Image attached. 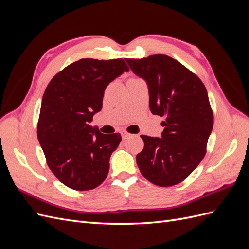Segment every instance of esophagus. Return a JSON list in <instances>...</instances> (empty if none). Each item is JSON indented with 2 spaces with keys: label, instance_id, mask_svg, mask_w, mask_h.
Masks as SVG:
<instances>
[{
  "label": "esophagus",
  "instance_id": "34e87169",
  "mask_svg": "<svg viewBox=\"0 0 249 249\" xmlns=\"http://www.w3.org/2000/svg\"><path fill=\"white\" fill-rule=\"evenodd\" d=\"M122 137H123V139H126V138H129L130 137V134L127 133V132H125V131H122Z\"/></svg>",
  "mask_w": 249,
  "mask_h": 249
}]
</instances>
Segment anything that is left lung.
Listing matches in <instances>:
<instances>
[{
    "label": "left lung",
    "instance_id": "1",
    "mask_svg": "<svg viewBox=\"0 0 249 249\" xmlns=\"http://www.w3.org/2000/svg\"><path fill=\"white\" fill-rule=\"evenodd\" d=\"M131 71L147 84L149 109L164 116L159 137L144 141L136 162L142 176L160 187L184 180L206 155L213 130V112L207 89L197 76L166 55L125 59Z\"/></svg>",
    "mask_w": 249,
    "mask_h": 249
}]
</instances>
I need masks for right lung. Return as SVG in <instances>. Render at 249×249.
<instances>
[{
    "label": "right lung",
    "mask_w": 249,
    "mask_h": 249,
    "mask_svg": "<svg viewBox=\"0 0 249 249\" xmlns=\"http://www.w3.org/2000/svg\"><path fill=\"white\" fill-rule=\"evenodd\" d=\"M125 71L123 59H80L57 73L44 91L37 137L50 169L71 189H94L108 176L122 136L102 134L89 124L103 108L109 83Z\"/></svg>",
    "instance_id": "obj_1"
}]
</instances>
